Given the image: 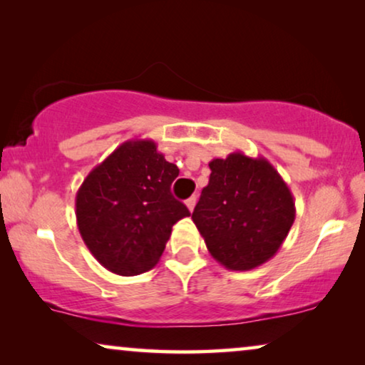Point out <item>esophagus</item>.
Listing matches in <instances>:
<instances>
[{"mask_svg":"<svg viewBox=\"0 0 365 365\" xmlns=\"http://www.w3.org/2000/svg\"><path fill=\"white\" fill-rule=\"evenodd\" d=\"M195 203H197V197H190V198L187 200V202H185V205H187V208L190 210V212H193Z\"/></svg>","mask_w":365,"mask_h":365,"instance_id":"obj_1","label":"esophagus"}]
</instances>
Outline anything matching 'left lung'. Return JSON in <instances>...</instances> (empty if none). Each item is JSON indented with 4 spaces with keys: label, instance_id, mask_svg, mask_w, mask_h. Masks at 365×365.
<instances>
[{
    "label": "left lung",
    "instance_id": "obj_1",
    "mask_svg": "<svg viewBox=\"0 0 365 365\" xmlns=\"http://www.w3.org/2000/svg\"><path fill=\"white\" fill-rule=\"evenodd\" d=\"M192 220L210 255L232 271H250L273 258L294 223L289 187L264 157L241 152L213 158Z\"/></svg>",
    "mask_w": 365,
    "mask_h": 365
}]
</instances>
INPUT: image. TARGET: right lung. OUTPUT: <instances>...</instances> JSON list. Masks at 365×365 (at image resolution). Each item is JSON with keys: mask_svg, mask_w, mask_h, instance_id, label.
<instances>
[{"mask_svg": "<svg viewBox=\"0 0 365 365\" xmlns=\"http://www.w3.org/2000/svg\"><path fill=\"white\" fill-rule=\"evenodd\" d=\"M178 167L150 138L120 143L76 193V220L92 256L112 273L137 276L158 263L178 220L190 217L172 197Z\"/></svg>", "mask_w": 365, "mask_h": 365, "instance_id": "1", "label": "right lung"}]
</instances>
